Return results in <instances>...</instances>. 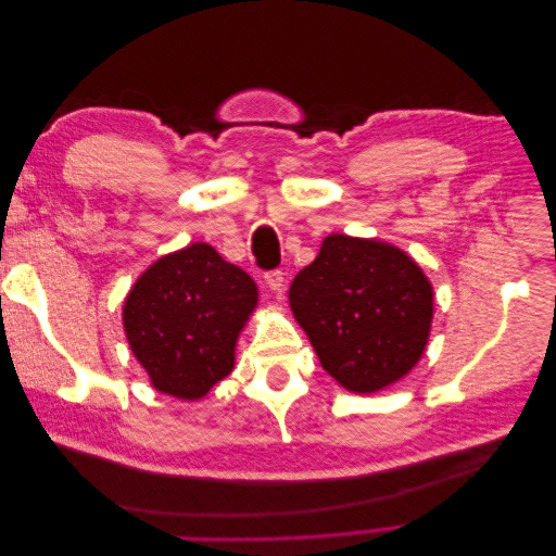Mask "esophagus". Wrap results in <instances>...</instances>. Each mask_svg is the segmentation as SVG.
Segmentation results:
<instances>
[{"label": "esophagus", "instance_id": "1", "mask_svg": "<svg viewBox=\"0 0 556 556\" xmlns=\"http://www.w3.org/2000/svg\"><path fill=\"white\" fill-rule=\"evenodd\" d=\"M264 282H266V288L271 290V292H282V288H285V274L280 271V268H274V271H266L264 274Z\"/></svg>", "mask_w": 556, "mask_h": 556}]
</instances>
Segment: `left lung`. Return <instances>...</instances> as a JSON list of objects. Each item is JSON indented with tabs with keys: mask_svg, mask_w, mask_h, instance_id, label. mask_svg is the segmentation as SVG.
<instances>
[{
	"mask_svg": "<svg viewBox=\"0 0 556 556\" xmlns=\"http://www.w3.org/2000/svg\"><path fill=\"white\" fill-rule=\"evenodd\" d=\"M288 296L319 364L348 392H380L425 355L431 280L392 243L329 233Z\"/></svg>",
	"mask_w": 556,
	"mask_h": 556,
	"instance_id": "obj_1",
	"label": "left lung"
}]
</instances>
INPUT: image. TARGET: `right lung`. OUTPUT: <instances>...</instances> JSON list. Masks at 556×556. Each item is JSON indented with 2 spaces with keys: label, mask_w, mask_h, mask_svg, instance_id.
Segmentation results:
<instances>
[{
  "label": "right lung",
  "mask_w": 556,
  "mask_h": 556,
  "mask_svg": "<svg viewBox=\"0 0 556 556\" xmlns=\"http://www.w3.org/2000/svg\"><path fill=\"white\" fill-rule=\"evenodd\" d=\"M257 304V285L243 268L208 243H192L155 260L131 285L123 327L157 392L199 401L231 374Z\"/></svg>",
  "instance_id": "1"
}]
</instances>
